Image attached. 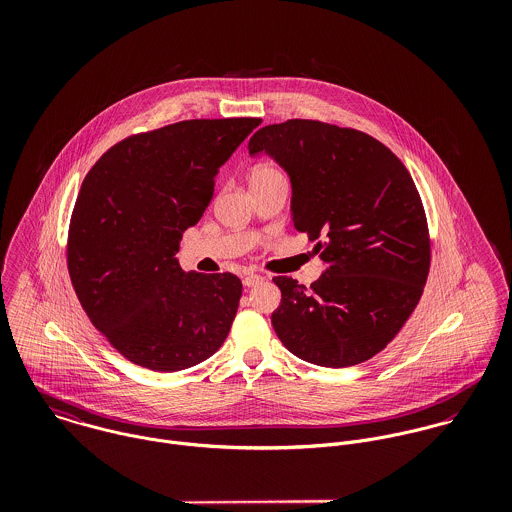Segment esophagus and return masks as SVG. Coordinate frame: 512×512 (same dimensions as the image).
Instances as JSON below:
<instances>
[{"label": "esophagus", "instance_id": "obj_1", "mask_svg": "<svg viewBox=\"0 0 512 512\" xmlns=\"http://www.w3.org/2000/svg\"><path fill=\"white\" fill-rule=\"evenodd\" d=\"M262 280H264V278L258 276V274H248V276L242 278V284H244L246 288H254V286H258Z\"/></svg>", "mask_w": 512, "mask_h": 512}]
</instances>
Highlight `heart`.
Returning <instances> with one entry per match:
<instances>
[{
	"mask_svg": "<svg viewBox=\"0 0 512 512\" xmlns=\"http://www.w3.org/2000/svg\"><path fill=\"white\" fill-rule=\"evenodd\" d=\"M274 175H282V171L272 163H260L252 169L250 179H262V177H274Z\"/></svg>",
	"mask_w": 512,
	"mask_h": 512,
	"instance_id": "1",
	"label": "heart"
}]
</instances>
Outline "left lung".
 Listing matches in <instances>:
<instances>
[{"label": "left lung", "mask_w": 512, "mask_h": 512, "mask_svg": "<svg viewBox=\"0 0 512 512\" xmlns=\"http://www.w3.org/2000/svg\"><path fill=\"white\" fill-rule=\"evenodd\" d=\"M248 149L288 171L293 226L325 264L309 290L274 278L276 335L313 365L365 363L404 327L430 272L428 220L408 169L365 132L317 120L264 126Z\"/></svg>", "instance_id": "8db88e82"}]
</instances>
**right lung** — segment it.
<instances>
[{
	"label": "right lung",
	"mask_w": 512,
	"mask_h": 512,
	"mask_svg": "<svg viewBox=\"0 0 512 512\" xmlns=\"http://www.w3.org/2000/svg\"><path fill=\"white\" fill-rule=\"evenodd\" d=\"M260 124L183 120L136 134L84 177L69 226V276L92 325L134 365L175 372L224 343L242 282L228 272H185L175 254L209 207L220 165Z\"/></svg>",
	"instance_id": "1"
}]
</instances>
